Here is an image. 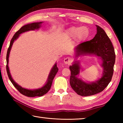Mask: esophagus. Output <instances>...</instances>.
<instances>
[{
  "mask_svg": "<svg viewBox=\"0 0 123 123\" xmlns=\"http://www.w3.org/2000/svg\"><path fill=\"white\" fill-rule=\"evenodd\" d=\"M72 62V59L70 57H66L65 59H64V63L65 64H69L70 63H71Z\"/></svg>",
  "mask_w": 123,
  "mask_h": 123,
  "instance_id": "1",
  "label": "esophagus"
}]
</instances>
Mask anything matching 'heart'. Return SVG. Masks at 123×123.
I'll return each instance as SVG.
<instances>
[{"label": "heart", "instance_id": "heart-1", "mask_svg": "<svg viewBox=\"0 0 123 123\" xmlns=\"http://www.w3.org/2000/svg\"><path fill=\"white\" fill-rule=\"evenodd\" d=\"M66 35L69 38H78L83 40L86 38L88 35V30L85 27L81 26H72L68 28L66 31Z\"/></svg>", "mask_w": 123, "mask_h": 123}]
</instances>
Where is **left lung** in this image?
Listing matches in <instances>:
<instances>
[{
	"label": "left lung",
	"mask_w": 123,
	"mask_h": 123,
	"mask_svg": "<svg viewBox=\"0 0 123 123\" xmlns=\"http://www.w3.org/2000/svg\"><path fill=\"white\" fill-rule=\"evenodd\" d=\"M96 27L97 31L94 38L75 48V57L77 60L80 55L97 56L102 61L103 74L101 78L93 82H85L78 78L80 69V61L75 60L69 67L71 71L70 85L73 89L81 96H90L101 92L107 86L113 75L116 60L114 48L105 31L97 25Z\"/></svg>",
	"instance_id": "8db88e82"
}]
</instances>
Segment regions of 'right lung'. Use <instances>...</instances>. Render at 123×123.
<instances>
[{
	"mask_svg": "<svg viewBox=\"0 0 123 123\" xmlns=\"http://www.w3.org/2000/svg\"><path fill=\"white\" fill-rule=\"evenodd\" d=\"M43 22H35V23H32L28 24L26 25H25L23 26H22L17 32L15 33V34L14 35V36L12 37L11 39V42H10V44L9 45V48L7 50V55H6V71L7 73L9 76V78L10 80L11 81L12 84L13 85V86L16 87V89L21 93V94H23L25 96L29 97H41L42 95H44L49 91V89H50L52 83H53V79L54 77L56 75V74L59 70V68L57 67V63H56L54 64L53 68H51V69L50 72L48 77L47 81L45 84L41 88H39L38 89H29L23 88L22 86H20V85H18L17 83H16L13 79H12L11 75L10 74L9 67L8 64H9V55L10 51H11V48L13 43L17 39L18 37H19V35L22 34V33L25 32L27 31L30 30H38L39 28H40L41 27V24H42Z\"/></svg>",
	"mask_w": 123,
	"mask_h": 123,
	"instance_id": "add662e5",
	"label": "right lung"
}]
</instances>
